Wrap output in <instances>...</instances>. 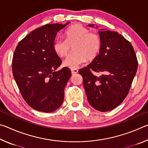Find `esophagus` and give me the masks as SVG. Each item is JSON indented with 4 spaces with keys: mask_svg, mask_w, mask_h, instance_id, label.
<instances>
[{
    "mask_svg": "<svg viewBox=\"0 0 148 148\" xmlns=\"http://www.w3.org/2000/svg\"><path fill=\"white\" fill-rule=\"evenodd\" d=\"M71 72H72V74H77V72H78V71H77V69H72Z\"/></svg>",
    "mask_w": 148,
    "mask_h": 148,
    "instance_id": "esophagus-1",
    "label": "esophagus"
}]
</instances>
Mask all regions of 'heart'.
Returning a JSON list of instances; mask_svg holds the SVG:
<instances>
[{"label":"heart","instance_id":"1","mask_svg":"<svg viewBox=\"0 0 148 148\" xmlns=\"http://www.w3.org/2000/svg\"><path fill=\"white\" fill-rule=\"evenodd\" d=\"M65 40L57 38L53 44V51L57 56L63 58L68 56L72 46L74 51L64 60L63 66L76 69L86 60H92L98 55L101 40L96 32H89L86 27L76 24L64 32Z\"/></svg>","mask_w":148,"mask_h":148}]
</instances>
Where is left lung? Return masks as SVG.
I'll return each mask as SVG.
<instances>
[{"label": "left lung", "instance_id": "8db88e82", "mask_svg": "<svg viewBox=\"0 0 148 148\" xmlns=\"http://www.w3.org/2000/svg\"><path fill=\"white\" fill-rule=\"evenodd\" d=\"M99 34V53L86 67L79 69V74L83 77L89 104L99 111L108 112L118 106L128 95L138 61L133 47L121 34L106 29H101ZM92 71L103 74L96 77Z\"/></svg>", "mask_w": 148, "mask_h": 148}]
</instances>
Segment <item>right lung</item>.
Masks as SVG:
<instances>
[{
	"mask_svg": "<svg viewBox=\"0 0 148 148\" xmlns=\"http://www.w3.org/2000/svg\"><path fill=\"white\" fill-rule=\"evenodd\" d=\"M47 24L30 32L17 44L12 59V72L25 101L37 111L51 112L61 106L71 70L57 71L61 60L53 44L60 30L68 26Z\"/></svg>",
	"mask_w": 148,
	"mask_h": 148,
	"instance_id": "1",
	"label": "right lung"
}]
</instances>
